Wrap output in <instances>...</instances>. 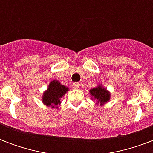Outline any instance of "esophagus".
Listing matches in <instances>:
<instances>
[{"instance_id": "esophagus-1", "label": "esophagus", "mask_w": 153, "mask_h": 153, "mask_svg": "<svg viewBox=\"0 0 153 153\" xmlns=\"http://www.w3.org/2000/svg\"><path fill=\"white\" fill-rule=\"evenodd\" d=\"M73 86H74V88L79 89L80 87V83L79 82H74V83H73Z\"/></svg>"}]
</instances>
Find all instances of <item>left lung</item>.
Wrapping results in <instances>:
<instances>
[{"label": "left lung", "mask_w": 153, "mask_h": 153, "mask_svg": "<svg viewBox=\"0 0 153 153\" xmlns=\"http://www.w3.org/2000/svg\"><path fill=\"white\" fill-rule=\"evenodd\" d=\"M90 93L91 94V95L94 96V98L97 99L102 105L108 102L110 98L109 92L102 86H97L95 88L91 89Z\"/></svg>", "instance_id": "8db88e82"}]
</instances>
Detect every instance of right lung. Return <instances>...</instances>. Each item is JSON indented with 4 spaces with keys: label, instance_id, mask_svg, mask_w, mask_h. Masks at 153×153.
Here are the masks:
<instances>
[{
    "label": "right lung",
    "instance_id": "obj_1",
    "mask_svg": "<svg viewBox=\"0 0 153 153\" xmlns=\"http://www.w3.org/2000/svg\"><path fill=\"white\" fill-rule=\"evenodd\" d=\"M68 91V88L61 85L59 81H52L49 84L47 91L43 95V102L44 104L52 108L60 104V99Z\"/></svg>",
    "mask_w": 153,
    "mask_h": 153
}]
</instances>
